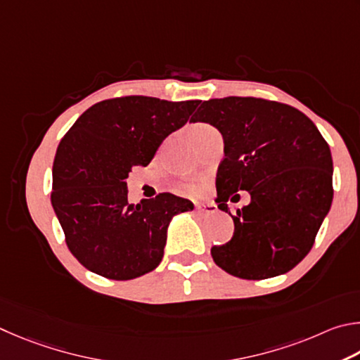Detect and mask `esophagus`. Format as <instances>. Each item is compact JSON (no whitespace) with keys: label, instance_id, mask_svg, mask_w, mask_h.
Returning a JSON list of instances; mask_svg holds the SVG:
<instances>
[{"label":"esophagus","instance_id":"obj_1","mask_svg":"<svg viewBox=\"0 0 360 360\" xmlns=\"http://www.w3.org/2000/svg\"><path fill=\"white\" fill-rule=\"evenodd\" d=\"M194 207H196L198 213H213V212H217V205H213V204H196Z\"/></svg>","mask_w":360,"mask_h":360}]
</instances>
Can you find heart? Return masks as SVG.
<instances>
[{"label": "heart", "mask_w": 360, "mask_h": 360, "mask_svg": "<svg viewBox=\"0 0 360 360\" xmlns=\"http://www.w3.org/2000/svg\"><path fill=\"white\" fill-rule=\"evenodd\" d=\"M205 128H210V126H207V124H204V123H198V124H194L193 128H191V134H193V132L200 131V129H205ZM186 190L190 191L191 194H199L200 191H202V186H200L199 184H190V185L186 186Z\"/></svg>", "instance_id": "b5f03b06"}]
</instances>
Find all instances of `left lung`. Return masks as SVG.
<instances>
[{"label": "left lung", "instance_id": "left-lung-1", "mask_svg": "<svg viewBox=\"0 0 360 360\" xmlns=\"http://www.w3.org/2000/svg\"><path fill=\"white\" fill-rule=\"evenodd\" d=\"M221 132L218 209L248 191L234 236L212 247L218 267L243 280L286 274L311 250L333 198L330 148L316 126L292 105L262 98L204 101L191 118Z\"/></svg>", "mask_w": 360, "mask_h": 360}]
</instances>
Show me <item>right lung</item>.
<instances>
[{"label":"right lung","instance_id":"obj_1","mask_svg":"<svg viewBox=\"0 0 360 360\" xmlns=\"http://www.w3.org/2000/svg\"><path fill=\"white\" fill-rule=\"evenodd\" d=\"M199 103L150 96L105 99L82 113L61 139L50 199L69 251L85 269L123 281L161 262L169 221L194 205L170 193L132 205L126 179L134 166H147Z\"/></svg>","mask_w":360,"mask_h":360}]
</instances>
